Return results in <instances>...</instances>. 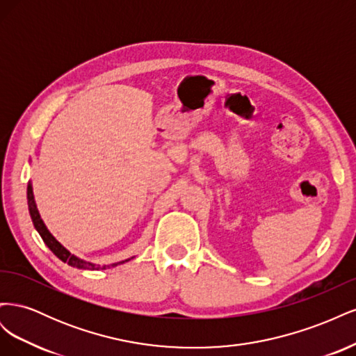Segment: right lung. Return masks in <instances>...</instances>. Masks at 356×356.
Wrapping results in <instances>:
<instances>
[{"instance_id":"add662e5","label":"right lung","mask_w":356,"mask_h":356,"mask_svg":"<svg viewBox=\"0 0 356 356\" xmlns=\"http://www.w3.org/2000/svg\"><path fill=\"white\" fill-rule=\"evenodd\" d=\"M26 197H28V208H29V215H31V220L32 222H34V227L35 230L40 233L41 239L44 241V243L49 246V250L55 254L59 260H62L63 263L70 264L71 267H77V268H83V270H99V268H110V267H115L118 264H123L126 261L131 260V258H127V260L124 261H118V263H113L110 266H98V264H93L90 261H86V260H81V258L75 257L74 254H71L65 246L60 245L56 239L55 236H53L49 229L46 227L44 221L41 220L40 217V212L37 209V204H35V199H34V191H32V184L31 181L28 182V190H26ZM134 258V257H132Z\"/></svg>"}]
</instances>
